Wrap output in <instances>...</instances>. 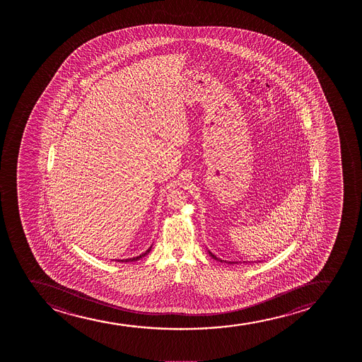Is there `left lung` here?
Masks as SVG:
<instances>
[{
	"label": "left lung",
	"instance_id": "1",
	"mask_svg": "<svg viewBox=\"0 0 362 362\" xmlns=\"http://www.w3.org/2000/svg\"><path fill=\"white\" fill-rule=\"evenodd\" d=\"M208 252H209V255H210V256H211L212 258H214V259H216V261H218V262H226V263H229V264H235V263H238V262H227V261H222V259H221V258H218V257H216V256H215V255L212 254L211 251H210V250H208Z\"/></svg>",
	"mask_w": 362,
	"mask_h": 362
}]
</instances>
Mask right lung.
<instances>
[{
    "label": "right lung",
    "instance_id": "right-lung-1",
    "mask_svg": "<svg viewBox=\"0 0 362 362\" xmlns=\"http://www.w3.org/2000/svg\"><path fill=\"white\" fill-rule=\"evenodd\" d=\"M151 249H152V245L148 247V249L146 250L145 252L141 255H139V256H136V257H132V258H125V259H117L118 262H134V261H139L140 258L145 257L146 255L150 254Z\"/></svg>",
    "mask_w": 362,
    "mask_h": 362
}]
</instances>
